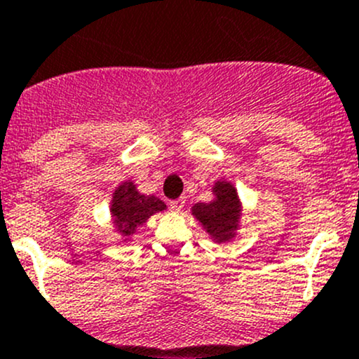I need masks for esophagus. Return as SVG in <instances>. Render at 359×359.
<instances>
[{
    "label": "esophagus",
    "instance_id": "obj_1",
    "mask_svg": "<svg viewBox=\"0 0 359 359\" xmlns=\"http://www.w3.org/2000/svg\"><path fill=\"white\" fill-rule=\"evenodd\" d=\"M184 205H186V199H175V201H170V210H172L173 213H180V211L184 210Z\"/></svg>",
    "mask_w": 359,
    "mask_h": 359
}]
</instances>
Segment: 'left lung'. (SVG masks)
Wrapping results in <instances>:
<instances>
[{
    "label": "left lung",
    "instance_id": "obj_1",
    "mask_svg": "<svg viewBox=\"0 0 359 359\" xmlns=\"http://www.w3.org/2000/svg\"><path fill=\"white\" fill-rule=\"evenodd\" d=\"M213 199L198 203L191 213L217 244H225L237 236L243 217V203L232 182L217 180L211 187Z\"/></svg>",
    "mask_w": 359,
    "mask_h": 359
}]
</instances>
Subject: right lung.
Segmentation results:
<instances>
[{"label":"right lung","instance_id":"1","mask_svg":"<svg viewBox=\"0 0 359 359\" xmlns=\"http://www.w3.org/2000/svg\"><path fill=\"white\" fill-rule=\"evenodd\" d=\"M167 210V205L156 196L141 194L132 180H126L113 191L110 215L116 232L123 241H130L135 230L148 222L154 213Z\"/></svg>","mask_w":359,"mask_h":359}]
</instances>
